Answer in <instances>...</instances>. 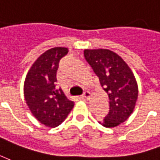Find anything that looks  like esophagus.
Masks as SVG:
<instances>
[{"instance_id": "obj_1", "label": "esophagus", "mask_w": 160, "mask_h": 160, "mask_svg": "<svg viewBox=\"0 0 160 160\" xmlns=\"http://www.w3.org/2000/svg\"><path fill=\"white\" fill-rule=\"evenodd\" d=\"M90 96H91V94L89 93L88 91H85L82 94V97L84 98V99H87V100H89L90 99Z\"/></svg>"}]
</instances>
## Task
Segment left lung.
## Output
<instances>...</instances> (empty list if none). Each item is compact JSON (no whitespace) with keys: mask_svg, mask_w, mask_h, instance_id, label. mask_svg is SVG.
Segmentation results:
<instances>
[{"mask_svg":"<svg viewBox=\"0 0 160 160\" xmlns=\"http://www.w3.org/2000/svg\"><path fill=\"white\" fill-rule=\"evenodd\" d=\"M83 54L109 99V113L99 123L106 128L118 126L129 118L136 107L138 85L134 73L113 51L84 49Z\"/></svg>","mask_w":160,"mask_h":160,"instance_id":"left-lung-1","label":"left lung"}]
</instances>
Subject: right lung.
<instances>
[{
	"label": "right lung",
	"mask_w": 160,
	"mask_h": 160,
	"mask_svg": "<svg viewBox=\"0 0 160 160\" xmlns=\"http://www.w3.org/2000/svg\"><path fill=\"white\" fill-rule=\"evenodd\" d=\"M68 48L55 47L47 50L33 63L25 77L24 95L29 109L41 123L54 128L68 116L74 107L61 88H55L59 59Z\"/></svg>",
	"instance_id": "right-lung-1"
}]
</instances>
